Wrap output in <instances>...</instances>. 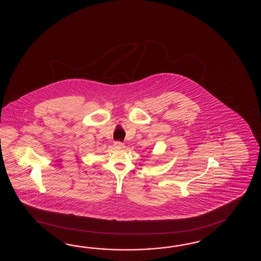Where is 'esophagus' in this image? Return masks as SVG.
Returning a JSON list of instances; mask_svg holds the SVG:
<instances>
[{
    "mask_svg": "<svg viewBox=\"0 0 261 261\" xmlns=\"http://www.w3.org/2000/svg\"><path fill=\"white\" fill-rule=\"evenodd\" d=\"M114 145H115V147L117 148V149H122V148L125 147V144L121 143V142H116V143L114 144Z\"/></svg>",
    "mask_w": 261,
    "mask_h": 261,
    "instance_id": "34e87169",
    "label": "esophagus"
}]
</instances>
